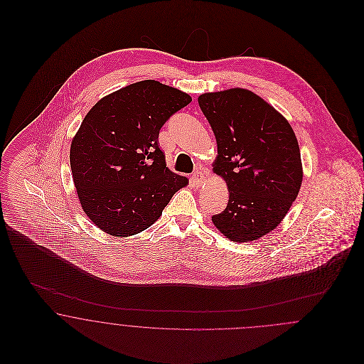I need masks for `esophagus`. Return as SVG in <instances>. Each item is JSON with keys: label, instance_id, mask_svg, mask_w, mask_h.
Segmentation results:
<instances>
[{"label": "esophagus", "instance_id": "esophagus-1", "mask_svg": "<svg viewBox=\"0 0 364 364\" xmlns=\"http://www.w3.org/2000/svg\"><path fill=\"white\" fill-rule=\"evenodd\" d=\"M192 181H193V184L196 187H199L205 181V173H203L202 169H198V171L193 172V174H192Z\"/></svg>", "mask_w": 364, "mask_h": 364}]
</instances>
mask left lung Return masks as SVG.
<instances>
[{
	"label": "left lung",
	"instance_id": "1",
	"mask_svg": "<svg viewBox=\"0 0 364 364\" xmlns=\"http://www.w3.org/2000/svg\"><path fill=\"white\" fill-rule=\"evenodd\" d=\"M198 102L217 140L213 171L229 191L225 210L211 220L232 242L259 239L277 228L301 186L294 129L250 90L208 92Z\"/></svg>",
	"mask_w": 364,
	"mask_h": 364
}]
</instances>
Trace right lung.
<instances>
[{"label":"right lung","instance_id":"add662e5","mask_svg":"<svg viewBox=\"0 0 364 364\" xmlns=\"http://www.w3.org/2000/svg\"><path fill=\"white\" fill-rule=\"evenodd\" d=\"M188 94L156 80L124 87L92 106L70 144V169L87 217L125 237L153 225L188 184L166 168L158 135Z\"/></svg>","mask_w":364,"mask_h":364}]
</instances>
